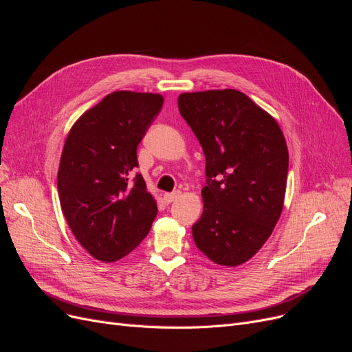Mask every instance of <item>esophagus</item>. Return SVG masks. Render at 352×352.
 Instances as JSON below:
<instances>
[{
  "label": "esophagus",
  "instance_id": "34e87169",
  "mask_svg": "<svg viewBox=\"0 0 352 352\" xmlns=\"http://www.w3.org/2000/svg\"><path fill=\"white\" fill-rule=\"evenodd\" d=\"M179 197H180V192H179V190H177V192H172V194H164L163 199H164V202H167V204H172V202H173V201H176Z\"/></svg>",
  "mask_w": 352,
  "mask_h": 352
}]
</instances>
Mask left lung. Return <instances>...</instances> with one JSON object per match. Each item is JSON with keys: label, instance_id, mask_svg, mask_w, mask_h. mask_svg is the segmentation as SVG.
Returning a JSON list of instances; mask_svg holds the SVG:
<instances>
[{"label": "left lung", "instance_id": "left-lung-1", "mask_svg": "<svg viewBox=\"0 0 352 352\" xmlns=\"http://www.w3.org/2000/svg\"><path fill=\"white\" fill-rule=\"evenodd\" d=\"M177 105L206 155L195 245L212 263L236 267L260 251L282 214L289 164L283 132L236 89L185 92Z\"/></svg>", "mask_w": 352, "mask_h": 352}]
</instances>
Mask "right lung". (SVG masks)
<instances>
[{"instance_id":"right-lung-1","label":"right lung","mask_w":352,"mask_h":352,"mask_svg":"<svg viewBox=\"0 0 352 352\" xmlns=\"http://www.w3.org/2000/svg\"><path fill=\"white\" fill-rule=\"evenodd\" d=\"M160 94L116 91L74 122L57 175L63 214L95 260L113 263L148 235L157 202L131 175L136 148L163 107Z\"/></svg>"}]
</instances>
